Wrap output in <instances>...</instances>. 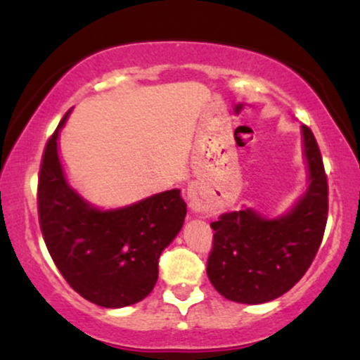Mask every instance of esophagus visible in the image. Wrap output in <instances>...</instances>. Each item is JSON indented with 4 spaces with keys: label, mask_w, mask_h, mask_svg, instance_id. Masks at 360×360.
Masks as SVG:
<instances>
[{
    "label": "esophagus",
    "mask_w": 360,
    "mask_h": 360,
    "mask_svg": "<svg viewBox=\"0 0 360 360\" xmlns=\"http://www.w3.org/2000/svg\"><path fill=\"white\" fill-rule=\"evenodd\" d=\"M191 208L194 210V212H200V208H198V206H196V205H191Z\"/></svg>",
    "instance_id": "34e87169"
}]
</instances>
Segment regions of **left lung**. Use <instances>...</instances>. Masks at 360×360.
<instances>
[{
    "instance_id": "obj_1",
    "label": "left lung",
    "mask_w": 360,
    "mask_h": 360,
    "mask_svg": "<svg viewBox=\"0 0 360 360\" xmlns=\"http://www.w3.org/2000/svg\"><path fill=\"white\" fill-rule=\"evenodd\" d=\"M307 188L278 217L243 206L212 223L213 250L206 274L223 298L260 304L295 286L311 266L323 238L328 186L320 148L311 130L301 125Z\"/></svg>"
}]
</instances>
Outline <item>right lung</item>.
Wrapping results in <instances>:
<instances>
[{
	"label": "right lung",
	"mask_w": 360,
	"mask_h": 360,
	"mask_svg": "<svg viewBox=\"0 0 360 360\" xmlns=\"http://www.w3.org/2000/svg\"><path fill=\"white\" fill-rule=\"evenodd\" d=\"M65 113L44 152L39 218L45 245L74 291L103 308L139 303L154 289L159 257L181 232L186 203L169 189L120 208L103 210L69 184L59 155Z\"/></svg>",
	"instance_id": "right-lung-1"
}]
</instances>
